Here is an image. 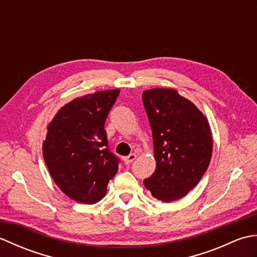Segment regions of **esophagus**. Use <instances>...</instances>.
<instances>
[{
  "label": "esophagus",
  "instance_id": "esophagus-1",
  "mask_svg": "<svg viewBox=\"0 0 257 257\" xmlns=\"http://www.w3.org/2000/svg\"><path fill=\"white\" fill-rule=\"evenodd\" d=\"M136 158H137V155L136 154H130L128 157H124L123 158V161H124V163L125 165H129V163H132Z\"/></svg>",
  "mask_w": 257,
  "mask_h": 257
}]
</instances>
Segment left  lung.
Listing matches in <instances>:
<instances>
[{
	"instance_id": "8db88e82",
	"label": "left lung",
	"mask_w": 257,
	"mask_h": 257,
	"mask_svg": "<svg viewBox=\"0 0 257 257\" xmlns=\"http://www.w3.org/2000/svg\"><path fill=\"white\" fill-rule=\"evenodd\" d=\"M154 140L156 171L144 181L154 198L172 202L188 194L210 165L213 139L207 119L176 89L143 92Z\"/></svg>"
}]
</instances>
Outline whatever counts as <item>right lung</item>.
I'll return each instance as SVG.
<instances>
[{"mask_svg":"<svg viewBox=\"0 0 257 257\" xmlns=\"http://www.w3.org/2000/svg\"><path fill=\"white\" fill-rule=\"evenodd\" d=\"M119 89L75 98L47 125L43 157L51 177L68 198L85 204L100 201L118 171L108 148L105 121Z\"/></svg>","mask_w":257,"mask_h":257,"instance_id":"right-lung-1","label":"right lung"}]
</instances>
